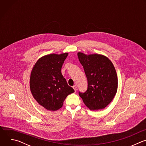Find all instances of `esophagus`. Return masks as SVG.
I'll list each match as a JSON object with an SVG mask.
<instances>
[{
	"label": "esophagus",
	"mask_w": 146,
	"mask_h": 146,
	"mask_svg": "<svg viewBox=\"0 0 146 146\" xmlns=\"http://www.w3.org/2000/svg\"><path fill=\"white\" fill-rule=\"evenodd\" d=\"M73 88L74 90V91H75V92L77 91V86H76V85H74V86H73Z\"/></svg>",
	"instance_id": "esophagus-1"
}]
</instances>
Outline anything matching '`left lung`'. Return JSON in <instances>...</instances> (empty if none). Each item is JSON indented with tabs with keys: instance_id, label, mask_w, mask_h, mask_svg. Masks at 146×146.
<instances>
[{
	"instance_id": "8db88e82",
	"label": "left lung",
	"mask_w": 146,
	"mask_h": 146,
	"mask_svg": "<svg viewBox=\"0 0 146 146\" xmlns=\"http://www.w3.org/2000/svg\"><path fill=\"white\" fill-rule=\"evenodd\" d=\"M88 80V89L79 92L86 106L91 110L105 109L114 98L118 88V78L111 61L106 56L77 53Z\"/></svg>"
}]
</instances>
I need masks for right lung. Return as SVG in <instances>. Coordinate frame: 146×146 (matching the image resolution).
Wrapping results in <instances>:
<instances>
[{
    "label": "right lung",
    "mask_w": 146,
    "mask_h": 146,
    "mask_svg": "<svg viewBox=\"0 0 146 146\" xmlns=\"http://www.w3.org/2000/svg\"><path fill=\"white\" fill-rule=\"evenodd\" d=\"M68 55L67 52L44 55L38 59L32 70L31 92L39 105L47 110L60 109L67 96L74 92L61 73Z\"/></svg>",
    "instance_id": "add662e5"
}]
</instances>
